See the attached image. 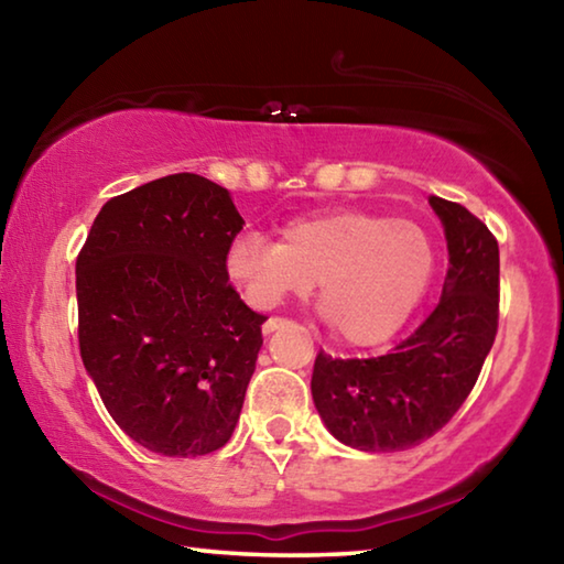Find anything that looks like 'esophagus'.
<instances>
[{
	"mask_svg": "<svg viewBox=\"0 0 564 564\" xmlns=\"http://www.w3.org/2000/svg\"><path fill=\"white\" fill-rule=\"evenodd\" d=\"M283 326H289V321L273 316V318H269V321L263 323V336H271V333H275V330L283 328Z\"/></svg>",
	"mask_w": 564,
	"mask_h": 564,
	"instance_id": "1",
	"label": "esophagus"
}]
</instances>
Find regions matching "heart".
<instances>
[{"label":"heart","instance_id":"heart-1","mask_svg":"<svg viewBox=\"0 0 564 564\" xmlns=\"http://www.w3.org/2000/svg\"><path fill=\"white\" fill-rule=\"evenodd\" d=\"M226 273L259 311L318 283V305L348 346H378L405 326L435 273L431 234L410 218L333 208L281 228V243L243 234L226 251Z\"/></svg>","mask_w":564,"mask_h":564}]
</instances>
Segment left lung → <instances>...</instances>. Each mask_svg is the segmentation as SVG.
I'll use <instances>...</instances> for the list:
<instances>
[{
	"label": "left lung",
	"instance_id": "8db88e82",
	"mask_svg": "<svg viewBox=\"0 0 564 564\" xmlns=\"http://www.w3.org/2000/svg\"><path fill=\"white\" fill-rule=\"evenodd\" d=\"M443 221L447 275L441 303L415 333L378 358L318 352L311 393L343 445L395 453L433 437L470 395L498 333L500 248L465 206L427 198Z\"/></svg>",
	"mask_w": 564,
	"mask_h": 564
}]
</instances>
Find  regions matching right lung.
Segmentation results:
<instances>
[{"mask_svg": "<svg viewBox=\"0 0 564 564\" xmlns=\"http://www.w3.org/2000/svg\"><path fill=\"white\" fill-rule=\"evenodd\" d=\"M243 224L224 186L171 174L109 198L76 259L84 368L151 453H214L241 415L265 321L228 283Z\"/></svg>", "mask_w": 564, "mask_h": 564, "instance_id": "right-lung-1", "label": "right lung"}]
</instances>
